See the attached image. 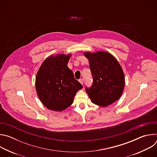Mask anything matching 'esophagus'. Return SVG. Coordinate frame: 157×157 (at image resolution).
Listing matches in <instances>:
<instances>
[{
  "label": "esophagus",
  "instance_id": "34e87169",
  "mask_svg": "<svg viewBox=\"0 0 157 157\" xmlns=\"http://www.w3.org/2000/svg\"><path fill=\"white\" fill-rule=\"evenodd\" d=\"M79 82H80L82 85H83V82H84V81H83V79H80L79 80Z\"/></svg>",
  "mask_w": 157,
  "mask_h": 157
}]
</instances>
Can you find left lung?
<instances>
[{"instance_id": "8db88e82", "label": "left lung", "mask_w": 157, "mask_h": 157, "mask_svg": "<svg viewBox=\"0 0 157 157\" xmlns=\"http://www.w3.org/2000/svg\"><path fill=\"white\" fill-rule=\"evenodd\" d=\"M89 59L93 79L91 87L86 91L92 102L105 107L117 101L123 93L125 77L122 67L111 54L105 52H84Z\"/></svg>"}]
</instances>
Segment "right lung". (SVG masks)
<instances>
[{
    "label": "right lung",
    "instance_id": "right-lung-1",
    "mask_svg": "<svg viewBox=\"0 0 157 157\" xmlns=\"http://www.w3.org/2000/svg\"><path fill=\"white\" fill-rule=\"evenodd\" d=\"M71 55L48 57L41 64L35 79L38 98L48 109L61 111L70 107L82 84L75 79L68 65Z\"/></svg>",
    "mask_w": 157,
    "mask_h": 157
}]
</instances>
